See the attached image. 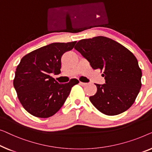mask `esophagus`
<instances>
[{
	"mask_svg": "<svg viewBox=\"0 0 152 152\" xmlns=\"http://www.w3.org/2000/svg\"><path fill=\"white\" fill-rule=\"evenodd\" d=\"M80 85H82V86H86V85H87V83H83V82H80Z\"/></svg>",
	"mask_w": 152,
	"mask_h": 152,
	"instance_id": "obj_1",
	"label": "esophagus"
}]
</instances>
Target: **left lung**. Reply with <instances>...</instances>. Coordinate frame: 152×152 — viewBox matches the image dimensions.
<instances>
[{
  "label": "left lung",
  "instance_id": "left-lung-1",
  "mask_svg": "<svg viewBox=\"0 0 152 152\" xmlns=\"http://www.w3.org/2000/svg\"><path fill=\"white\" fill-rule=\"evenodd\" d=\"M74 48L89 61L92 69L103 72L105 84H95L96 93L89 97L93 105L107 116L127 110L142 85V72L135 56L118 42L104 36L82 39Z\"/></svg>",
  "mask_w": 152,
  "mask_h": 152
}]
</instances>
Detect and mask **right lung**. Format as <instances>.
Returning <instances> with one entry per match:
<instances>
[{"label": "right lung", "mask_w": 152, "mask_h": 152, "mask_svg": "<svg viewBox=\"0 0 152 152\" xmlns=\"http://www.w3.org/2000/svg\"><path fill=\"white\" fill-rule=\"evenodd\" d=\"M76 41L54 42L26 54L17 66L14 87L19 101L27 112L38 118L54 115L79 81L71 79L59 84L52 74L61 73V57L74 48Z\"/></svg>", "instance_id": "obj_1"}]
</instances>
